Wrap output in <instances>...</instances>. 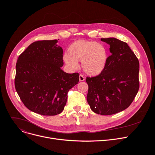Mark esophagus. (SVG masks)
I'll return each mask as SVG.
<instances>
[{"mask_svg":"<svg viewBox=\"0 0 155 155\" xmlns=\"http://www.w3.org/2000/svg\"><path fill=\"white\" fill-rule=\"evenodd\" d=\"M85 80V78L84 77L83 75L80 74V75H79V80L80 81V82H83V81H84Z\"/></svg>","mask_w":155,"mask_h":155,"instance_id":"obj_1","label":"esophagus"}]
</instances>
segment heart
I'll return each mask as SVG.
<instances>
[{"label":"heart","mask_w":155,"mask_h":155,"mask_svg":"<svg viewBox=\"0 0 155 155\" xmlns=\"http://www.w3.org/2000/svg\"><path fill=\"white\" fill-rule=\"evenodd\" d=\"M68 53L63 55L64 63L70 69L78 67V61H82V67L87 74L95 76L104 70L108 59V51L103 44L86 40H78L72 43Z\"/></svg>","instance_id":"obj_1"}]
</instances>
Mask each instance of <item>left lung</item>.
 <instances>
[{"mask_svg": "<svg viewBox=\"0 0 155 155\" xmlns=\"http://www.w3.org/2000/svg\"><path fill=\"white\" fill-rule=\"evenodd\" d=\"M110 45L104 70L99 75L86 78L87 102L91 110L101 115H112L127 109L140 88V63L127 44L114 38H102Z\"/></svg>", "mask_w": 155, "mask_h": 155, "instance_id": "left-lung-1", "label": "left lung"}]
</instances>
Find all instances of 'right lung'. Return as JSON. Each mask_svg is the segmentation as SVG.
Listing matches in <instances>:
<instances>
[{"mask_svg":"<svg viewBox=\"0 0 155 155\" xmlns=\"http://www.w3.org/2000/svg\"><path fill=\"white\" fill-rule=\"evenodd\" d=\"M58 41H37L19 56L15 88L30 110L43 116L59 114L64 109L70 89L78 83L79 73H67L63 65V49Z\"/></svg>","mask_w":155,"mask_h":155,"instance_id":"right-lung-1","label":"right lung"}]
</instances>
